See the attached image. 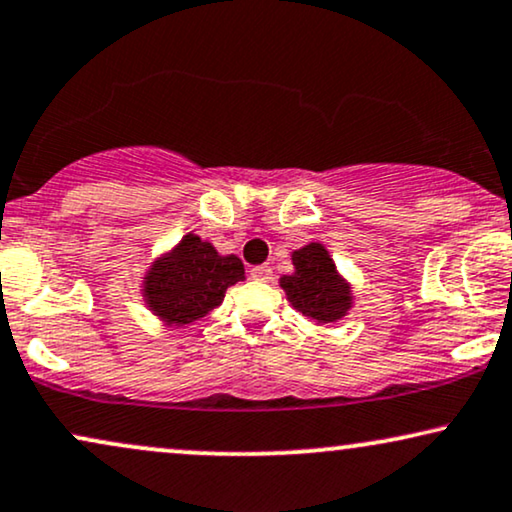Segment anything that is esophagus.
<instances>
[{"mask_svg": "<svg viewBox=\"0 0 512 512\" xmlns=\"http://www.w3.org/2000/svg\"><path fill=\"white\" fill-rule=\"evenodd\" d=\"M249 275L254 277L256 282H270L272 268H270V265H256V268L249 270Z\"/></svg>", "mask_w": 512, "mask_h": 512, "instance_id": "34e87169", "label": "esophagus"}]
</instances>
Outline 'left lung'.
I'll use <instances>...</instances> for the list:
<instances>
[{
    "label": "left lung",
    "mask_w": 512,
    "mask_h": 512,
    "mask_svg": "<svg viewBox=\"0 0 512 512\" xmlns=\"http://www.w3.org/2000/svg\"><path fill=\"white\" fill-rule=\"evenodd\" d=\"M294 275H284L280 287L291 305L305 317L320 324L341 320L353 305L350 284L338 275L329 251L322 244L310 242L291 254Z\"/></svg>",
    "instance_id": "obj_1"
}]
</instances>
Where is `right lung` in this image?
I'll use <instances>...</instances> for the list:
<instances>
[{
	"label": "right lung",
	"instance_id": "right-lung-1",
	"mask_svg": "<svg viewBox=\"0 0 512 512\" xmlns=\"http://www.w3.org/2000/svg\"><path fill=\"white\" fill-rule=\"evenodd\" d=\"M240 280V258L221 256L214 244L190 232L167 256L152 263L143 280V296L159 320L185 327L218 308L225 289Z\"/></svg>",
	"mask_w": 512,
	"mask_h": 512
}]
</instances>
